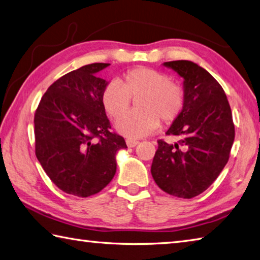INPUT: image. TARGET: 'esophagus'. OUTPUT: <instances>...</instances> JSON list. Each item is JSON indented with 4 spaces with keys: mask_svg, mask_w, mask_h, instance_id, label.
<instances>
[{
    "mask_svg": "<svg viewBox=\"0 0 260 260\" xmlns=\"http://www.w3.org/2000/svg\"><path fill=\"white\" fill-rule=\"evenodd\" d=\"M126 144L128 148H134V146H136L139 144V141L136 140H132V139H127L126 140Z\"/></svg>",
    "mask_w": 260,
    "mask_h": 260,
    "instance_id": "1",
    "label": "esophagus"
}]
</instances>
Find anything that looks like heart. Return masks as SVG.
Instances as JSON below:
<instances>
[{
  "instance_id": "1",
  "label": "heart",
  "mask_w": 260,
  "mask_h": 260,
  "mask_svg": "<svg viewBox=\"0 0 260 260\" xmlns=\"http://www.w3.org/2000/svg\"><path fill=\"white\" fill-rule=\"evenodd\" d=\"M139 99V112L121 117L128 110L130 99ZM103 109L116 122L119 134L128 139H141L158 128L160 119L171 124L181 114L184 106L183 88L168 81L164 73L151 68H134L118 82H110L102 92Z\"/></svg>"
}]
</instances>
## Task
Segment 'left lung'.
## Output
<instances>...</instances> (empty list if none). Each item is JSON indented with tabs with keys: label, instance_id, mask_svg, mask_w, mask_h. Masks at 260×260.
<instances>
[{
	"label": "left lung",
	"instance_id": "obj_1",
	"mask_svg": "<svg viewBox=\"0 0 260 260\" xmlns=\"http://www.w3.org/2000/svg\"><path fill=\"white\" fill-rule=\"evenodd\" d=\"M183 78L184 106L166 132L174 144L158 141L151 174L168 194L191 199L206 191L229 161L234 141L230 103L219 83L188 60L162 63Z\"/></svg>",
	"mask_w": 260,
	"mask_h": 260
}]
</instances>
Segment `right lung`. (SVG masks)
<instances>
[{
  "label": "right lung",
  "mask_w": 260,
  "mask_h": 260,
  "mask_svg": "<svg viewBox=\"0 0 260 260\" xmlns=\"http://www.w3.org/2000/svg\"><path fill=\"white\" fill-rule=\"evenodd\" d=\"M110 63L83 66L48 88L35 112V152L60 190L87 198L105 188L117 169L124 138L110 132L102 106L108 85L98 77Z\"/></svg>",
  "instance_id": "add662e5"
}]
</instances>
